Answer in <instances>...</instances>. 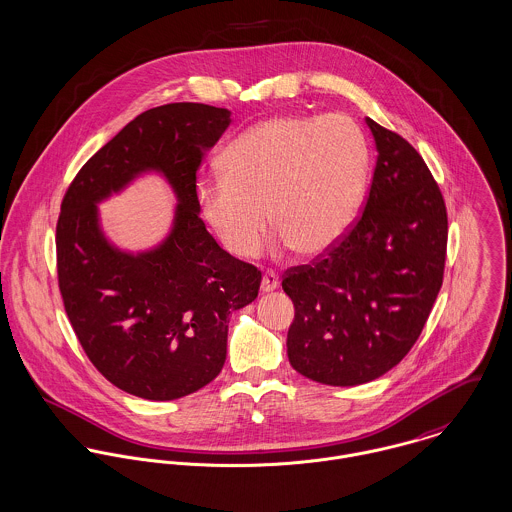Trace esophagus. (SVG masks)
I'll return each mask as SVG.
<instances>
[{
	"mask_svg": "<svg viewBox=\"0 0 512 512\" xmlns=\"http://www.w3.org/2000/svg\"><path fill=\"white\" fill-rule=\"evenodd\" d=\"M278 285V274L272 272V270H268V272L264 274V278H262V293H270V291H274Z\"/></svg>",
	"mask_w": 512,
	"mask_h": 512,
	"instance_id": "34e87169",
	"label": "esophagus"
}]
</instances>
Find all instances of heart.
<instances>
[{"label": "heart", "mask_w": 512, "mask_h": 512, "mask_svg": "<svg viewBox=\"0 0 512 512\" xmlns=\"http://www.w3.org/2000/svg\"><path fill=\"white\" fill-rule=\"evenodd\" d=\"M370 142L346 115H279L223 150L221 180L195 186L223 248L252 256L268 231L303 258L330 252L356 223L370 176Z\"/></svg>", "instance_id": "heart-1"}]
</instances>
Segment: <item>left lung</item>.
<instances>
[{
  "mask_svg": "<svg viewBox=\"0 0 512 512\" xmlns=\"http://www.w3.org/2000/svg\"><path fill=\"white\" fill-rule=\"evenodd\" d=\"M377 162L356 225L313 264L289 268L293 370L325 385H360L413 348L444 278L448 215L419 152L366 117Z\"/></svg>",
  "mask_w": 512,
  "mask_h": 512,
  "instance_id": "1",
  "label": "left lung"
}]
</instances>
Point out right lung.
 Masks as SVG:
<instances>
[{
    "label": "right lung",
    "instance_id": "1",
    "mask_svg": "<svg viewBox=\"0 0 512 512\" xmlns=\"http://www.w3.org/2000/svg\"><path fill=\"white\" fill-rule=\"evenodd\" d=\"M231 111L168 103L140 113L76 174L56 223L64 309L86 356L115 387L172 401L211 383L225 366L229 317L258 297L262 272L207 233L195 199L205 152ZM144 171H160L179 205L171 234L139 255L113 247L96 203Z\"/></svg>",
    "mask_w": 512,
    "mask_h": 512
}]
</instances>
